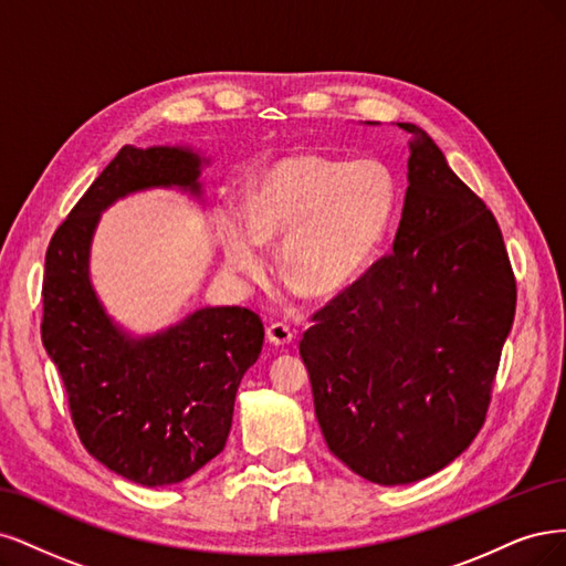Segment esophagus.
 I'll list each match as a JSON object with an SVG mask.
<instances>
[{
  "instance_id": "1",
  "label": "esophagus",
  "mask_w": 566,
  "mask_h": 566,
  "mask_svg": "<svg viewBox=\"0 0 566 566\" xmlns=\"http://www.w3.org/2000/svg\"><path fill=\"white\" fill-rule=\"evenodd\" d=\"M265 334H268V340H270L272 345H277V348H284V345H289L291 340H294V332H291L289 326L282 324V322L270 324Z\"/></svg>"
}]
</instances>
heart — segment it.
Returning <instances> with one entry per match:
<instances>
[{
	"instance_id": "heart-1",
	"label": "heart",
	"mask_w": 566,
	"mask_h": 566,
	"mask_svg": "<svg viewBox=\"0 0 566 566\" xmlns=\"http://www.w3.org/2000/svg\"><path fill=\"white\" fill-rule=\"evenodd\" d=\"M397 184L378 159L291 155L261 174L242 218L226 213V265L251 275L280 247V275L310 298H332L369 268L392 228Z\"/></svg>"
}]
</instances>
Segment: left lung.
I'll list each match as a JSON object with an SVG mask.
<instances>
[{
  "label": "left lung",
  "instance_id": "8db88e82",
  "mask_svg": "<svg viewBox=\"0 0 566 566\" xmlns=\"http://www.w3.org/2000/svg\"><path fill=\"white\" fill-rule=\"evenodd\" d=\"M392 253L315 313L301 357L336 459L395 486L447 468L480 432L517 289L494 213L421 126Z\"/></svg>",
  "mask_w": 566,
  "mask_h": 566
}]
</instances>
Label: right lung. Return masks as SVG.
Masks as SVG:
<instances>
[{
	"mask_svg": "<svg viewBox=\"0 0 566 566\" xmlns=\"http://www.w3.org/2000/svg\"><path fill=\"white\" fill-rule=\"evenodd\" d=\"M205 155L190 145H124L51 237L42 343L59 367L86 451L143 486L184 482L223 451L240 380L263 322L240 305L199 307L157 334L126 332L91 282L101 213L126 195L176 188L205 199Z\"/></svg>",
	"mask_w": 566,
	"mask_h": 566,
	"instance_id": "add662e5",
	"label": "right lung"
}]
</instances>
